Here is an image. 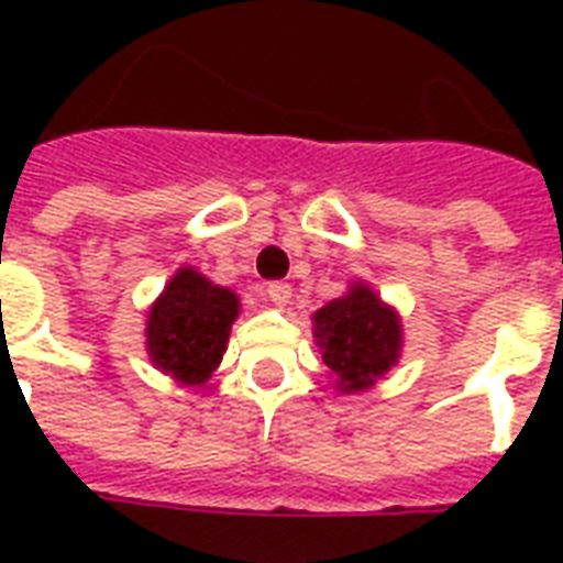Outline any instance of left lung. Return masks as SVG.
<instances>
[{
    "label": "left lung",
    "instance_id": "obj_1",
    "mask_svg": "<svg viewBox=\"0 0 563 563\" xmlns=\"http://www.w3.org/2000/svg\"><path fill=\"white\" fill-rule=\"evenodd\" d=\"M234 317V292L213 286L198 271L180 268L150 310L147 350L153 365L189 386L205 383L225 353Z\"/></svg>",
    "mask_w": 563,
    "mask_h": 563
}]
</instances>
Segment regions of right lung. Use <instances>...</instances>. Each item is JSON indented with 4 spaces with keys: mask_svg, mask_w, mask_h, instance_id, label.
Returning <instances> with one entry per match:
<instances>
[{
    "mask_svg": "<svg viewBox=\"0 0 563 563\" xmlns=\"http://www.w3.org/2000/svg\"><path fill=\"white\" fill-rule=\"evenodd\" d=\"M317 343L322 362L338 374L346 391L365 389L386 374L401 350V322L367 286L334 298L317 310Z\"/></svg>",
    "mask_w": 563,
    "mask_h": 563,
    "instance_id": "obj_1",
    "label": "right lung"
}]
</instances>
